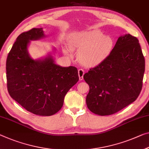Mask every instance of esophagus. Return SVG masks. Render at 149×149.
I'll use <instances>...</instances> for the list:
<instances>
[{
	"instance_id": "obj_1",
	"label": "esophagus",
	"mask_w": 149,
	"mask_h": 149,
	"mask_svg": "<svg viewBox=\"0 0 149 149\" xmlns=\"http://www.w3.org/2000/svg\"><path fill=\"white\" fill-rule=\"evenodd\" d=\"M78 73H79V80L80 81H82L83 79V76L84 74V70L82 69H79L78 70Z\"/></svg>"
}]
</instances>
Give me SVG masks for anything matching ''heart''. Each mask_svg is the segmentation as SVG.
I'll return each instance as SVG.
<instances>
[{
	"mask_svg": "<svg viewBox=\"0 0 149 149\" xmlns=\"http://www.w3.org/2000/svg\"><path fill=\"white\" fill-rule=\"evenodd\" d=\"M68 42L70 49L78 52L80 63L87 67L101 63L113 47L111 36L103 35L101 31L97 30L70 34Z\"/></svg>",
	"mask_w": 149,
	"mask_h": 149,
	"instance_id": "1",
	"label": "heart"
}]
</instances>
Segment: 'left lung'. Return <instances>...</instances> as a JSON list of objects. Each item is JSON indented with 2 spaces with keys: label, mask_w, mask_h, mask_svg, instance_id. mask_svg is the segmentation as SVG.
<instances>
[{
  "label": "left lung",
  "mask_w": 149,
  "mask_h": 149,
  "mask_svg": "<svg viewBox=\"0 0 149 149\" xmlns=\"http://www.w3.org/2000/svg\"><path fill=\"white\" fill-rule=\"evenodd\" d=\"M145 61L139 40L127 34L118 38L109 55L84 74L89 85L88 109L111 115L133 102L143 86Z\"/></svg>",
  "instance_id": "1"
}]
</instances>
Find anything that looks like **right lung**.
Segmentation results:
<instances>
[{
    "instance_id": "obj_1",
    "label": "right lung",
    "mask_w": 149,
    "mask_h": 149,
    "mask_svg": "<svg viewBox=\"0 0 149 149\" xmlns=\"http://www.w3.org/2000/svg\"><path fill=\"white\" fill-rule=\"evenodd\" d=\"M44 37L42 28L18 36L6 59V79L9 95L23 108L37 115L51 116L60 111L66 94L79 79L76 67L56 65L51 54L38 60L30 56L31 40Z\"/></svg>"
}]
</instances>
